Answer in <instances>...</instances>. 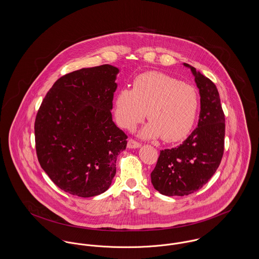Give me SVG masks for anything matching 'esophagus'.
<instances>
[{
  "label": "esophagus",
  "mask_w": 259,
  "mask_h": 259,
  "mask_svg": "<svg viewBox=\"0 0 259 259\" xmlns=\"http://www.w3.org/2000/svg\"><path fill=\"white\" fill-rule=\"evenodd\" d=\"M141 144L137 142V141H135L134 139H130L129 141H128V145H127V147L129 148V149H139V148H141Z\"/></svg>",
  "instance_id": "obj_1"
}]
</instances>
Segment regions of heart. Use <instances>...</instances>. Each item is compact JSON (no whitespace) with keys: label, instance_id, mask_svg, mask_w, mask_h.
<instances>
[{"label":"heart","instance_id":"obj_1","mask_svg":"<svg viewBox=\"0 0 259 259\" xmlns=\"http://www.w3.org/2000/svg\"><path fill=\"white\" fill-rule=\"evenodd\" d=\"M197 89L160 72H146L134 80L133 88H124L115 98V117L122 127L133 130L147 116L150 122L141 137H162L177 142L192 130L198 114Z\"/></svg>","mask_w":259,"mask_h":259}]
</instances>
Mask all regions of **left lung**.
<instances>
[{
	"label": "left lung",
	"mask_w": 259,
	"mask_h": 259,
	"mask_svg": "<svg viewBox=\"0 0 259 259\" xmlns=\"http://www.w3.org/2000/svg\"><path fill=\"white\" fill-rule=\"evenodd\" d=\"M195 76L200 96L198 127L177 148L160 151L151 173L160 194L188 196L204 186L216 172L224 152L225 115L219 93L210 79L184 63Z\"/></svg>",
	"instance_id": "left-lung-1"
}]
</instances>
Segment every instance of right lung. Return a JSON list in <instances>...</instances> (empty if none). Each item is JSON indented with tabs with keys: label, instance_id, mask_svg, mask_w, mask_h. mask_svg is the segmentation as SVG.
I'll return each mask as SVG.
<instances>
[{
	"label": "right lung",
	"instance_id": "obj_1",
	"mask_svg": "<svg viewBox=\"0 0 259 259\" xmlns=\"http://www.w3.org/2000/svg\"><path fill=\"white\" fill-rule=\"evenodd\" d=\"M119 69L104 64L58 79L35 120L41 167L60 189L90 198L106 192L127 135L112 121V100Z\"/></svg>",
	"mask_w": 259,
	"mask_h": 259
}]
</instances>
